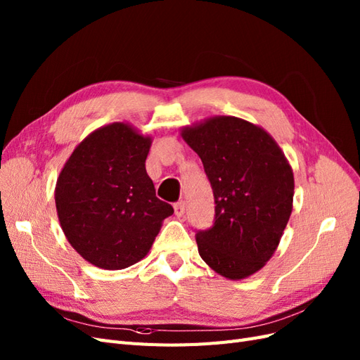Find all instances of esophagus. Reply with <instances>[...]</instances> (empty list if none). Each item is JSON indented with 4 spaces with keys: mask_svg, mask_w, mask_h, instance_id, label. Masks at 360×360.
Here are the masks:
<instances>
[{
    "mask_svg": "<svg viewBox=\"0 0 360 360\" xmlns=\"http://www.w3.org/2000/svg\"><path fill=\"white\" fill-rule=\"evenodd\" d=\"M184 210H186V202H184V201H179V202L174 204V212H176L177 216H183Z\"/></svg>",
    "mask_w": 360,
    "mask_h": 360,
    "instance_id": "34e87169",
    "label": "esophagus"
}]
</instances>
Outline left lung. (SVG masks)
Returning <instances> with one entry per match:
<instances>
[{"label":"left lung","mask_w":360,"mask_h":360,"mask_svg":"<svg viewBox=\"0 0 360 360\" xmlns=\"http://www.w3.org/2000/svg\"><path fill=\"white\" fill-rule=\"evenodd\" d=\"M183 139L201 158L214 198V221L195 234L201 258L228 279L263 267L292 209V169L266 130L236 117L186 127Z\"/></svg>","instance_id":"left-lung-1"}]
</instances>
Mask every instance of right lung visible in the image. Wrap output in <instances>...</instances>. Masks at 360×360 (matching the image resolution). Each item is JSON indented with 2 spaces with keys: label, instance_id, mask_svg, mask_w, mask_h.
<instances>
[{
  "label": "right lung",
  "instance_id": "1",
  "mask_svg": "<svg viewBox=\"0 0 360 360\" xmlns=\"http://www.w3.org/2000/svg\"><path fill=\"white\" fill-rule=\"evenodd\" d=\"M151 139L124 123L94 130L75 148L56 188L69 243L89 263L120 270L144 258L172 205L147 176Z\"/></svg>",
  "mask_w": 360,
  "mask_h": 360
}]
</instances>
